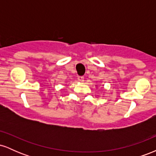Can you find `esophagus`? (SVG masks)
<instances>
[{
    "mask_svg": "<svg viewBox=\"0 0 156 156\" xmlns=\"http://www.w3.org/2000/svg\"><path fill=\"white\" fill-rule=\"evenodd\" d=\"M78 80H79L80 82H83V80H84V77H83V76H78Z\"/></svg>",
    "mask_w": 156,
    "mask_h": 156,
    "instance_id": "1",
    "label": "esophagus"
}]
</instances>
